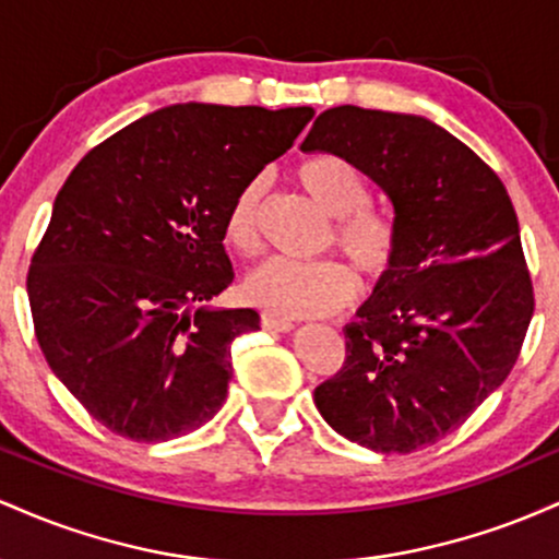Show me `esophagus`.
I'll return each instance as SVG.
<instances>
[{
	"mask_svg": "<svg viewBox=\"0 0 559 559\" xmlns=\"http://www.w3.org/2000/svg\"><path fill=\"white\" fill-rule=\"evenodd\" d=\"M262 329L265 331H278V333H288V331H294V323L292 320H286V318H278V316H271V312H265V316H262Z\"/></svg>",
	"mask_w": 559,
	"mask_h": 559,
	"instance_id": "obj_1",
	"label": "esophagus"
}]
</instances>
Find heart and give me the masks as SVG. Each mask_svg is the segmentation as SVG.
<instances>
[{"label": "heart", "mask_w": 559, "mask_h": 559, "mask_svg": "<svg viewBox=\"0 0 559 559\" xmlns=\"http://www.w3.org/2000/svg\"><path fill=\"white\" fill-rule=\"evenodd\" d=\"M297 181L325 215L336 217L333 239L346 258L368 278L386 275L396 258V228L386 215L368 210L370 191L362 173L336 155H316L299 163ZM262 194L265 178H249L236 191L226 213L223 236L241 254H254L260 247ZM243 292L249 301L281 318H318L349 305L357 294V278L338 260L294 262L273 258L247 275Z\"/></svg>", "instance_id": "heart-1"}]
</instances>
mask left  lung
Segmentation results:
<instances>
[{"label":"left lung","mask_w":559,"mask_h":559,"mask_svg":"<svg viewBox=\"0 0 559 559\" xmlns=\"http://www.w3.org/2000/svg\"><path fill=\"white\" fill-rule=\"evenodd\" d=\"M301 150L365 173L396 228L389 273L344 325V368L316 389L320 415L373 452L436 444L502 386L534 316L504 183L423 115L331 107Z\"/></svg>","instance_id":"obj_1"}]
</instances>
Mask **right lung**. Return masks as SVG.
Returning <instances> with one entry per match:
<instances>
[{
	"label": "right lung",
	"mask_w": 559,
	"mask_h": 559,
	"mask_svg": "<svg viewBox=\"0 0 559 559\" xmlns=\"http://www.w3.org/2000/svg\"><path fill=\"white\" fill-rule=\"evenodd\" d=\"M312 107L183 102L133 120L75 165L28 271L38 346L112 433L168 441L226 402L249 307H210L234 281L223 223Z\"/></svg>",
	"instance_id": "right-lung-1"
}]
</instances>
